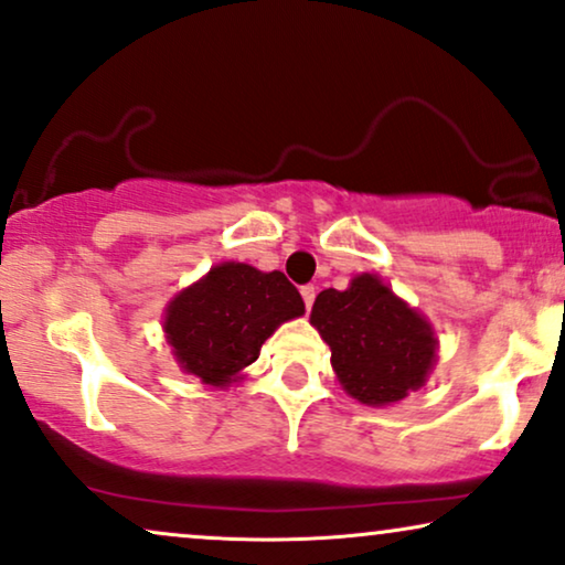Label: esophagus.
Returning <instances> with one entry per match:
<instances>
[{
	"mask_svg": "<svg viewBox=\"0 0 565 565\" xmlns=\"http://www.w3.org/2000/svg\"><path fill=\"white\" fill-rule=\"evenodd\" d=\"M300 296H303L306 309H311L313 298H317V288H313V285H303V288H300Z\"/></svg>",
	"mask_w": 565,
	"mask_h": 565,
	"instance_id": "esophagus-1",
	"label": "esophagus"
}]
</instances>
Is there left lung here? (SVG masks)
I'll list each match as a JSON object with an SVG mask.
<instances>
[{
    "instance_id": "8db88e82",
    "label": "left lung",
    "mask_w": 565,
    "mask_h": 565,
    "mask_svg": "<svg viewBox=\"0 0 565 565\" xmlns=\"http://www.w3.org/2000/svg\"><path fill=\"white\" fill-rule=\"evenodd\" d=\"M309 321L332 350L342 390L361 405L402 402L426 386L438 361L430 321L373 273L355 275L345 290H321Z\"/></svg>"
}]
</instances>
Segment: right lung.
<instances>
[{"label": "right lung", "mask_w": 565, "mask_h": 565, "mask_svg": "<svg viewBox=\"0 0 565 565\" xmlns=\"http://www.w3.org/2000/svg\"><path fill=\"white\" fill-rule=\"evenodd\" d=\"M303 311L296 285L277 269L220 262L168 300L163 332L181 371L225 390L246 376L244 369L259 358L267 337Z\"/></svg>", "instance_id": "1"}]
</instances>
